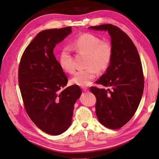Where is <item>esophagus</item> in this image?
I'll return each mask as SVG.
<instances>
[{"mask_svg":"<svg viewBox=\"0 0 159 159\" xmlns=\"http://www.w3.org/2000/svg\"><path fill=\"white\" fill-rule=\"evenodd\" d=\"M82 89H83V90L84 91V92L89 91V89L87 88V87H82Z\"/></svg>","mask_w":159,"mask_h":159,"instance_id":"esophagus-1","label":"esophagus"}]
</instances>
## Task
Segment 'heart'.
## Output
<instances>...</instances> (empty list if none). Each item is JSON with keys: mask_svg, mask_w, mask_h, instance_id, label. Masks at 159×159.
<instances>
[{"mask_svg": "<svg viewBox=\"0 0 159 159\" xmlns=\"http://www.w3.org/2000/svg\"><path fill=\"white\" fill-rule=\"evenodd\" d=\"M72 48L79 53L88 56L86 62L87 68L76 72L70 80L71 83L79 86L90 85L96 77L97 70L99 72L106 70L113 57L114 49L111 43L107 41H102L99 37L89 33L79 35L73 42ZM59 63L66 73H74V58L69 48L65 47L61 50Z\"/></svg>", "mask_w": 159, "mask_h": 159, "instance_id": "b5f03b06", "label": "heart"}]
</instances>
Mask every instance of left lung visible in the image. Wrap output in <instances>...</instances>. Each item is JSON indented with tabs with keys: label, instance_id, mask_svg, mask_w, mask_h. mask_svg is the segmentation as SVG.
I'll return each instance as SVG.
<instances>
[{
	"label": "left lung",
	"instance_id": "8db88e82",
	"mask_svg": "<svg viewBox=\"0 0 159 159\" xmlns=\"http://www.w3.org/2000/svg\"><path fill=\"white\" fill-rule=\"evenodd\" d=\"M89 28L108 32L114 49L109 67L96 82L107 89L90 87L96 98V114L104 126L120 129L134 116L142 98L144 76L139 55L130 38L116 25Z\"/></svg>",
	"mask_w": 159,
	"mask_h": 159
}]
</instances>
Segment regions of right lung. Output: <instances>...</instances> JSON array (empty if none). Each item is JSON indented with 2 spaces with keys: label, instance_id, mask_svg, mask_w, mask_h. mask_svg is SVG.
I'll return each instance as SVG.
<instances>
[{
  "label": "right lung",
  "instance_id": "1",
  "mask_svg": "<svg viewBox=\"0 0 159 159\" xmlns=\"http://www.w3.org/2000/svg\"><path fill=\"white\" fill-rule=\"evenodd\" d=\"M71 27L40 32L20 59L18 83L25 110L38 127L52 135L63 134L72 121L74 104L82 91L77 85L63 89L68 79L53 54Z\"/></svg>",
  "mask_w": 159,
  "mask_h": 159
}]
</instances>
